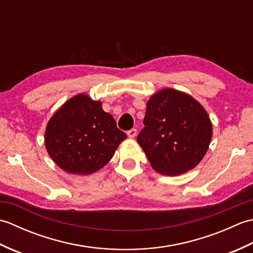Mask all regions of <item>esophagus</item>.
Returning <instances> with one entry per match:
<instances>
[{"instance_id": "1", "label": "esophagus", "mask_w": 253, "mask_h": 253, "mask_svg": "<svg viewBox=\"0 0 253 253\" xmlns=\"http://www.w3.org/2000/svg\"><path fill=\"white\" fill-rule=\"evenodd\" d=\"M127 136L129 138H135L137 136V129H135V128H132V129L128 130L127 131Z\"/></svg>"}]
</instances>
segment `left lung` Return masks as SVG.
Returning <instances> with one entry per match:
<instances>
[{
  "label": "left lung",
  "mask_w": 253,
  "mask_h": 253,
  "mask_svg": "<svg viewBox=\"0 0 253 253\" xmlns=\"http://www.w3.org/2000/svg\"><path fill=\"white\" fill-rule=\"evenodd\" d=\"M143 124L137 141L153 169L165 176L195 169L212 139V123L206 109L176 89H162L149 99Z\"/></svg>",
  "instance_id": "left-lung-1"
}]
</instances>
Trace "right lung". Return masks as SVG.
Instances as JSON below:
<instances>
[{
	"label": "right lung",
	"instance_id": "1",
	"mask_svg": "<svg viewBox=\"0 0 253 253\" xmlns=\"http://www.w3.org/2000/svg\"><path fill=\"white\" fill-rule=\"evenodd\" d=\"M127 138L102 109V102L79 93L67 100L47 122V153L63 170L89 175L103 168Z\"/></svg>",
	"mask_w": 253,
	"mask_h": 253
}]
</instances>
